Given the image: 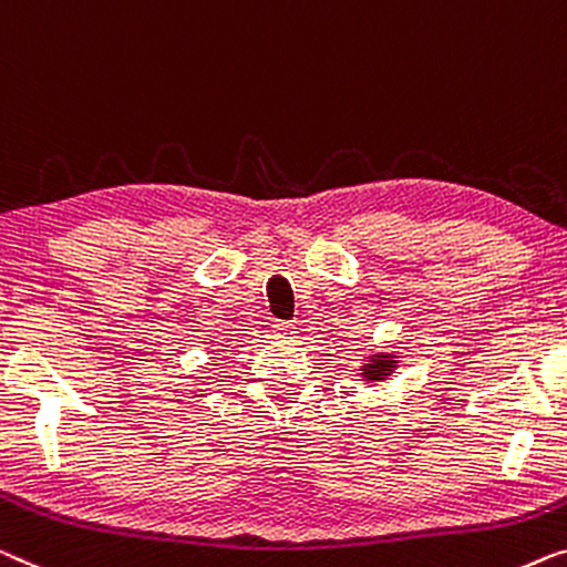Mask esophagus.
<instances>
[{"mask_svg":"<svg viewBox=\"0 0 567 567\" xmlns=\"http://www.w3.org/2000/svg\"><path fill=\"white\" fill-rule=\"evenodd\" d=\"M272 333L277 336V338H285V341H290V338H295V323L292 320H275L272 323Z\"/></svg>","mask_w":567,"mask_h":567,"instance_id":"obj_1","label":"esophagus"}]
</instances>
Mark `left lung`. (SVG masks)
<instances>
[{
  "label": "left lung",
  "instance_id": "obj_1",
  "mask_svg": "<svg viewBox=\"0 0 567 567\" xmlns=\"http://www.w3.org/2000/svg\"><path fill=\"white\" fill-rule=\"evenodd\" d=\"M394 367H396L394 357H390V353H382V357H374L364 369H361V377H364L367 382H382V379L392 374Z\"/></svg>",
  "mask_w": 567,
  "mask_h": 567
}]
</instances>
